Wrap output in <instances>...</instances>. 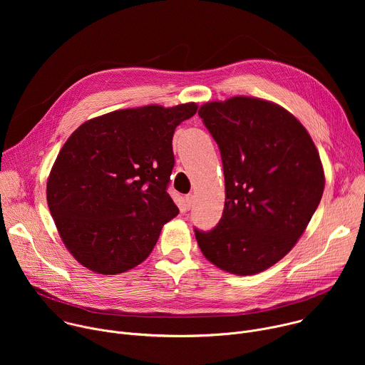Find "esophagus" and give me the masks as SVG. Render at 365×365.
Returning <instances> with one entry per match:
<instances>
[{
    "label": "esophagus",
    "mask_w": 365,
    "mask_h": 365,
    "mask_svg": "<svg viewBox=\"0 0 365 365\" xmlns=\"http://www.w3.org/2000/svg\"><path fill=\"white\" fill-rule=\"evenodd\" d=\"M183 202H185V210H190L193 205V195H186L183 197Z\"/></svg>",
    "instance_id": "obj_1"
}]
</instances>
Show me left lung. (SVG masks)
Returning a JSON list of instances; mask_svg holds the SVG:
<instances>
[{"label": "left lung", "instance_id": "obj_1", "mask_svg": "<svg viewBox=\"0 0 365 365\" xmlns=\"http://www.w3.org/2000/svg\"><path fill=\"white\" fill-rule=\"evenodd\" d=\"M217 141L225 178L215 228H193L203 255L238 276L263 272L300 238L321 202L325 178L304 127L276 103L247 96L197 111Z\"/></svg>", "mask_w": 365, "mask_h": 365}]
</instances>
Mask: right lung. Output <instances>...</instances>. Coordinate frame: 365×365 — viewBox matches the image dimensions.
Listing matches in <instances>:
<instances>
[{
  "instance_id": "1",
  "label": "right lung",
  "mask_w": 365,
  "mask_h": 365,
  "mask_svg": "<svg viewBox=\"0 0 365 365\" xmlns=\"http://www.w3.org/2000/svg\"><path fill=\"white\" fill-rule=\"evenodd\" d=\"M196 103L148 106L86 121L63 144L47 182V205L72 255L99 274L148 257L179 214L168 187L176 127Z\"/></svg>"
}]
</instances>
